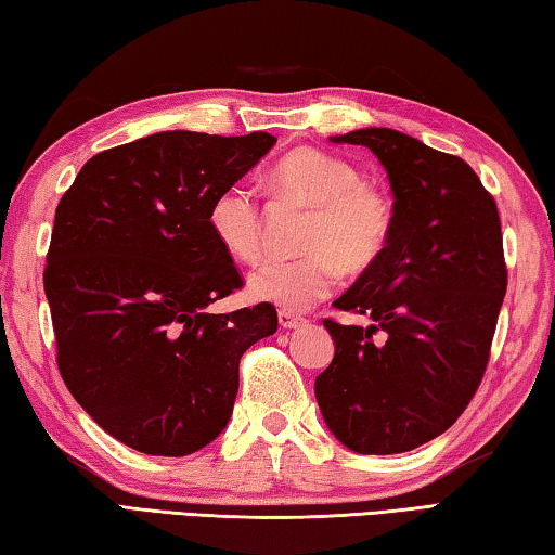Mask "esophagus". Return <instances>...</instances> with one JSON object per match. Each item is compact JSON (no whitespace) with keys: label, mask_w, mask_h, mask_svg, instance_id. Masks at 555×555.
<instances>
[{"label":"esophagus","mask_w":555,"mask_h":555,"mask_svg":"<svg viewBox=\"0 0 555 555\" xmlns=\"http://www.w3.org/2000/svg\"><path fill=\"white\" fill-rule=\"evenodd\" d=\"M279 325L284 330H296V327H304L306 325V318L296 315V312L291 310H279Z\"/></svg>","instance_id":"obj_1"}]
</instances>
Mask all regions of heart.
<instances>
[{"instance_id": "b5f03b06", "label": "heart", "mask_w": 555, "mask_h": 555, "mask_svg": "<svg viewBox=\"0 0 555 555\" xmlns=\"http://www.w3.org/2000/svg\"><path fill=\"white\" fill-rule=\"evenodd\" d=\"M281 196L310 206L298 259H269L249 274L247 288L291 312L308 310L325 298L339 267L361 274L386 255L396 233V204L386 189L361 179L347 159L300 147L274 169ZM208 228L230 257L251 264L261 255V214L255 191L243 181L220 189L208 206Z\"/></svg>"}]
</instances>
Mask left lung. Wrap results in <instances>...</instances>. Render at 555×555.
I'll return each mask as SVG.
<instances>
[{"instance_id": "1", "label": "left lung", "mask_w": 555, "mask_h": 555, "mask_svg": "<svg viewBox=\"0 0 555 555\" xmlns=\"http://www.w3.org/2000/svg\"><path fill=\"white\" fill-rule=\"evenodd\" d=\"M332 143L364 145L386 167L396 233L386 255L335 300L371 325L325 320L335 359L315 378V398L347 449L412 451L444 435L486 374L507 294L500 214L461 157L417 138L361 128Z\"/></svg>"}]
</instances>
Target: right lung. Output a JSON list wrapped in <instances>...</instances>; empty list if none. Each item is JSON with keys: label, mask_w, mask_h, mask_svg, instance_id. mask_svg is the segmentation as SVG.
Segmentation results:
<instances>
[{"label": "right lung", "mask_w": 555, "mask_h": 555, "mask_svg": "<svg viewBox=\"0 0 555 555\" xmlns=\"http://www.w3.org/2000/svg\"><path fill=\"white\" fill-rule=\"evenodd\" d=\"M269 133L165 130L94 155L55 210L46 298L57 369L99 427L150 456H186L233 415L240 359L276 332V308L206 312L243 288L208 228Z\"/></svg>", "instance_id": "1"}]
</instances>
